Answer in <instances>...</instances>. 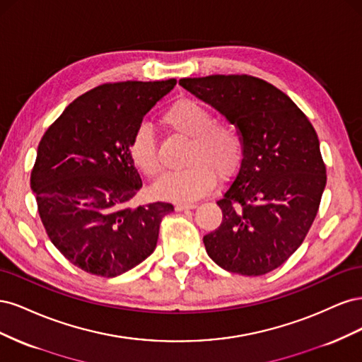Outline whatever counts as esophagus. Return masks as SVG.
Listing matches in <instances>:
<instances>
[{
  "label": "esophagus",
  "instance_id": "obj_1",
  "mask_svg": "<svg viewBox=\"0 0 362 362\" xmlns=\"http://www.w3.org/2000/svg\"><path fill=\"white\" fill-rule=\"evenodd\" d=\"M194 208H196V204H182V202H180V204L175 205V210H177V211H184V210H194Z\"/></svg>",
  "mask_w": 362,
  "mask_h": 362
}]
</instances>
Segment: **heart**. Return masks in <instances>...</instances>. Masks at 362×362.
Segmentation results:
<instances>
[{"label": "heart", "mask_w": 362, "mask_h": 362, "mask_svg": "<svg viewBox=\"0 0 362 362\" xmlns=\"http://www.w3.org/2000/svg\"><path fill=\"white\" fill-rule=\"evenodd\" d=\"M163 122L172 131L190 137L185 161L187 168L166 172L154 184L161 199L192 202L213 187L217 177L233 175L242 163L245 144L238 128L225 120H213V113L193 100H181L163 113ZM128 154L134 166L146 177L160 170L157 139L148 124H139L128 144Z\"/></svg>", "instance_id": "1"}]
</instances>
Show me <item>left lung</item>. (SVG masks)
I'll return each mask as SVG.
<instances>
[{
	"mask_svg": "<svg viewBox=\"0 0 362 362\" xmlns=\"http://www.w3.org/2000/svg\"><path fill=\"white\" fill-rule=\"evenodd\" d=\"M243 137L234 181L217 201L223 218L204 237L222 269L259 276L284 264L308 234L326 185L315 129L300 108L270 83L250 75L182 78Z\"/></svg>",
	"mask_w": 362,
	"mask_h": 362,
	"instance_id": "1",
	"label": "left lung"
}]
</instances>
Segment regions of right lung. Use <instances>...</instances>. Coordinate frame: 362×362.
<instances>
[{
  "mask_svg": "<svg viewBox=\"0 0 362 362\" xmlns=\"http://www.w3.org/2000/svg\"><path fill=\"white\" fill-rule=\"evenodd\" d=\"M177 80L107 83L76 98L43 134L30 185L45 231L78 269L115 278L154 252L168 202L128 206L141 178L128 144Z\"/></svg>",
  "mask_w": 362,
  "mask_h": 362,
  "instance_id": "obj_1",
  "label": "right lung"
}]
</instances>
